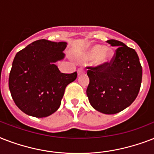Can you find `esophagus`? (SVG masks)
<instances>
[{
  "mask_svg": "<svg viewBox=\"0 0 154 154\" xmlns=\"http://www.w3.org/2000/svg\"><path fill=\"white\" fill-rule=\"evenodd\" d=\"M84 72H85V70L84 69H82V68H80V69H78V70H77V74L78 75L82 74V73H84Z\"/></svg>",
  "mask_w": 154,
  "mask_h": 154,
  "instance_id": "1",
  "label": "esophagus"
}]
</instances>
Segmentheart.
Listing matches in <instances>:
<instances>
[{
    "mask_svg": "<svg viewBox=\"0 0 154 154\" xmlns=\"http://www.w3.org/2000/svg\"><path fill=\"white\" fill-rule=\"evenodd\" d=\"M113 52L109 48H105L101 45H94L87 48L81 55L83 60L95 59V64L100 67H105L111 63Z\"/></svg>",
    "mask_w": 154,
    "mask_h": 154,
    "instance_id": "b5f03b06",
    "label": "heart"
}]
</instances>
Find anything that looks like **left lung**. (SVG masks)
Masks as SVG:
<instances>
[{
	"mask_svg": "<svg viewBox=\"0 0 154 154\" xmlns=\"http://www.w3.org/2000/svg\"><path fill=\"white\" fill-rule=\"evenodd\" d=\"M117 47L105 67H87L89 84L86 94L90 105L105 114H115L129 107L138 95L142 68L137 53L122 42L109 40Z\"/></svg>",
	"mask_w": 154,
	"mask_h": 154,
	"instance_id": "1",
	"label": "left lung"
}]
</instances>
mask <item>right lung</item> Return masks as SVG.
Here are the masks:
<instances>
[{"label":"right lung","instance_id":"add662e5","mask_svg":"<svg viewBox=\"0 0 154 154\" xmlns=\"http://www.w3.org/2000/svg\"><path fill=\"white\" fill-rule=\"evenodd\" d=\"M66 42L37 40L16 54L8 78L13 101L26 114L45 117L60 107L65 89L77 72H60L55 63L64 59Z\"/></svg>","mask_w":154,"mask_h":154}]
</instances>
